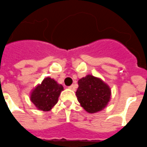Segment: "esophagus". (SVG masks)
<instances>
[{"label": "esophagus", "instance_id": "esophagus-1", "mask_svg": "<svg viewBox=\"0 0 147 147\" xmlns=\"http://www.w3.org/2000/svg\"><path fill=\"white\" fill-rule=\"evenodd\" d=\"M69 89L72 90V91H75V85H72V86H69Z\"/></svg>", "mask_w": 147, "mask_h": 147}]
</instances>
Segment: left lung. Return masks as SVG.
<instances>
[{"label":"left lung","instance_id":"obj_1","mask_svg":"<svg viewBox=\"0 0 147 147\" xmlns=\"http://www.w3.org/2000/svg\"><path fill=\"white\" fill-rule=\"evenodd\" d=\"M76 92L78 100L81 107L89 113H95L104 109L111 98L109 85L99 78L87 75L78 82Z\"/></svg>","mask_w":147,"mask_h":147}]
</instances>
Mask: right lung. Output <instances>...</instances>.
<instances>
[{"label":"right lung","mask_w":147,"mask_h":147,"mask_svg":"<svg viewBox=\"0 0 147 147\" xmlns=\"http://www.w3.org/2000/svg\"><path fill=\"white\" fill-rule=\"evenodd\" d=\"M63 87L54 79L47 77L32 89L30 100L39 110L50 111L57 103Z\"/></svg>","instance_id":"add662e5"}]
</instances>
